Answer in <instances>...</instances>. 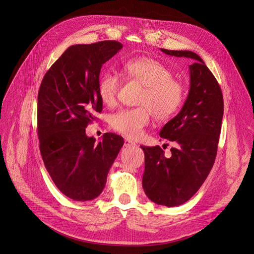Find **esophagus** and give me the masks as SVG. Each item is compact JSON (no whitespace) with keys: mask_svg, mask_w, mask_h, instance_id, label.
<instances>
[{"mask_svg":"<svg viewBox=\"0 0 254 254\" xmlns=\"http://www.w3.org/2000/svg\"><path fill=\"white\" fill-rule=\"evenodd\" d=\"M135 145H136L135 142H132L131 140H129L127 138L125 139V146H126V147H131V146H135Z\"/></svg>","mask_w":254,"mask_h":254,"instance_id":"1","label":"esophagus"}]
</instances>
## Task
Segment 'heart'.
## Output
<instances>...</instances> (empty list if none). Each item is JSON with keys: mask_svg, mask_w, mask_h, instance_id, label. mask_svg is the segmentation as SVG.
Listing matches in <instances>:
<instances>
[{"mask_svg": "<svg viewBox=\"0 0 254 254\" xmlns=\"http://www.w3.org/2000/svg\"><path fill=\"white\" fill-rule=\"evenodd\" d=\"M123 68L132 80L144 86L136 108H126L110 117V127L127 138L140 137L154 114L156 119L167 120L174 116L184 102L185 89L178 80L172 78L166 64L152 58H136L127 61ZM120 81L117 75L105 72L101 75L98 92L107 106L116 103Z\"/></svg>", "mask_w": 254, "mask_h": 254, "instance_id": "b5f03b06", "label": "heart"}]
</instances>
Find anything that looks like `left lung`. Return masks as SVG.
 <instances>
[{"label":"left lung","mask_w":254,"mask_h":254,"mask_svg":"<svg viewBox=\"0 0 254 254\" xmlns=\"http://www.w3.org/2000/svg\"><path fill=\"white\" fill-rule=\"evenodd\" d=\"M161 50L194 61L190 65V88L181 111L159 136L177 144L167 157L159 146H141L145 154L142 186L157 205L179 206L199 190L214 165L223 116V97L216 78L196 53Z\"/></svg>","instance_id":"left-lung-1"}]
</instances>
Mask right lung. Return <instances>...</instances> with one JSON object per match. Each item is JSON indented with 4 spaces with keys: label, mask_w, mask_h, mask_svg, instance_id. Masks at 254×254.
I'll list each match as a JSON object with an SVG mask.
<instances>
[{
    "label": "right lung",
    "mask_w": 254,
    "mask_h": 254,
    "mask_svg": "<svg viewBox=\"0 0 254 254\" xmlns=\"http://www.w3.org/2000/svg\"><path fill=\"white\" fill-rule=\"evenodd\" d=\"M123 48L117 41L70 46L44 75L38 92V138L45 168L57 188L74 201L103 191L124 138L106 132L102 141L85 128L103 102L98 92L102 65Z\"/></svg>",
    "instance_id": "add662e5"
}]
</instances>
